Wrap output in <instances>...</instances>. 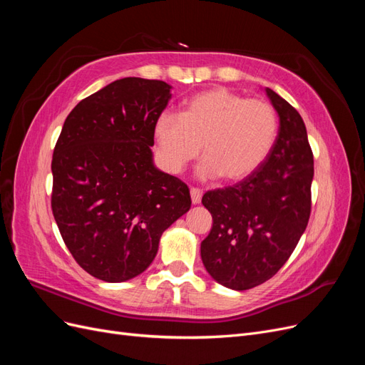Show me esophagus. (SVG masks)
<instances>
[{"instance_id":"1","label":"esophagus","mask_w":365,"mask_h":365,"mask_svg":"<svg viewBox=\"0 0 365 365\" xmlns=\"http://www.w3.org/2000/svg\"><path fill=\"white\" fill-rule=\"evenodd\" d=\"M190 196H192V202L193 204H200L201 197H202V190L200 187H192L190 189Z\"/></svg>"}]
</instances>
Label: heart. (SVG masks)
<instances>
[{"instance_id":"b5f03b06","label":"heart","mask_w":365,"mask_h":365,"mask_svg":"<svg viewBox=\"0 0 365 365\" xmlns=\"http://www.w3.org/2000/svg\"><path fill=\"white\" fill-rule=\"evenodd\" d=\"M161 160L178 173L202 153L204 178L237 182L268 160L279 135V114L263 98H247L228 88H212L182 103L181 113H163L153 128Z\"/></svg>"}]
</instances>
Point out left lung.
Returning a JSON list of instances; mask_svg holds the SVG:
<instances>
[{"label":"left lung","mask_w":365,"mask_h":365,"mask_svg":"<svg viewBox=\"0 0 365 365\" xmlns=\"http://www.w3.org/2000/svg\"><path fill=\"white\" fill-rule=\"evenodd\" d=\"M280 117L277 141L259 170L225 189L208 190L213 227L201 244L212 277L236 291L269 280L291 257L309 222L314 153L302 115L271 88Z\"/></svg>","instance_id":"8db88e82"}]
</instances>
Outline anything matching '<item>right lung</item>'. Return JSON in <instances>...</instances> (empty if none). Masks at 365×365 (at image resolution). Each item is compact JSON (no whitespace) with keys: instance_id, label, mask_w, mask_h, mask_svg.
<instances>
[{"instance_id":"add662e5","label":"right lung","mask_w":365,"mask_h":365,"mask_svg":"<svg viewBox=\"0 0 365 365\" xmlns=\"http://www.w3.org/2000/svg\"><path fill=\"white\" fill-rule=\"evenodd\" d=\"M163 81L125 77L74 106L53 150L51 210L74 260L117 283L145 271L163 231L189 212L185 182L153 168Z\"/></svg>"}]
</instances>
